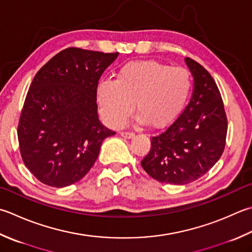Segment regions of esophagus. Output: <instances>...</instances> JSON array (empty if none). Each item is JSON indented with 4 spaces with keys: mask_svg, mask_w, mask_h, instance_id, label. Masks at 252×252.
<instances>
[{
    "mask_svg": "<svg viewBox=\"0 0 252 252\" xmlns=\"http://www.w3.org/2000/svg\"><path fill=\"white\" fill-rule=\"evenodd\" d=\"M121 135L126 139H131V137L134 136L135 134L133 132H121Z\"/></svg>",
    "mask_w": 252,
    "mask_h": 252,
    "instance_id": "34e87169",
    "label": "esophagus"
}]
</instances>
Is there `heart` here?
I'll return each mask as SVG.
<instances>
[{"label": "heart", "instance_id": "heart-1", "mask_svg": "<svg viewBox=\"0 0 252 252\" xmlns=\"http://www.w3.org/2000/svg\"><path fill=\"white\" fill-rule=\"evenodd\" d=\"M193 80L185 67H171L155 60L130 62L117 73L115 81L97 87V100L105 121L121 127L134 110L142 123L165 129L174 123L189 101Z\"/></svg>", "mask_w": 252, "mask_h": 252}]
</instances>
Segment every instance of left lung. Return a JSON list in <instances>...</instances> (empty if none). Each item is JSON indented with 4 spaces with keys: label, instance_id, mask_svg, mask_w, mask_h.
Listing matches in <instances>:
<instances>
[{
    "label": "left lung",
    "instance_id": "8db88e82",
    "mask_svg": "<svg viewBox=\"0 0 252 252\" xmlns=\"http://www.w3.org/2000/svg\"><path fill=\"white\" fill-rule=\"evenodd\" d=\"M194 77L190 102L174 123L152 136L151 150L141 165L152 178L171 185H186L205 175L221 154L227 135L224 102L213 77L186 58Z\"/></svg>",
    "mask_w": 252,
    "mask_h": 252
}]
</instances>
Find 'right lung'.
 Here are the masks:
<instances>
[{
  "mask_svg": "<svg viewBox=\"0 0 252 252\" xmlns=\"http://www.w3.org/2000/svg\"><path fill=\"white\" fill-rule=\"evenodd\" d=\"M118 52L66 48L37 72L25 98L17 136L25 166L42 184L80 181L116 134L97 115V86Z\"/></svg>",
  "mask_w": 252,
  "mask_h": 252,
  "instance_id": "add662e5",
  "label": "right lung"
}]
</instances>
